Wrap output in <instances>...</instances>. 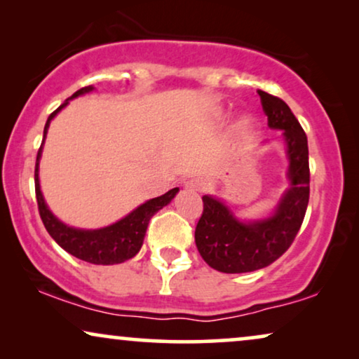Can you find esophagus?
Listing matches in <instances>:
<instances>
[{
  "instance_id": "esophagus-1",
  "label": "esophagus",
  "mask_w": 359,
  "mask_h": 359,
  "mask_svg": "<svg viewBox=\"0 0 359 359\" xmlns=\"http://www.w3.org/2000/svg\"><path fill=\"white\" fill-rule=\"evenodd\" d=\"M186 186H188V188H191V189L203 191L204 183H203V181H199V180H189V181H186Z\"/></svg>"
}]
</instances>
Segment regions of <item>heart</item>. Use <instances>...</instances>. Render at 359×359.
Listing matches in <instances>:
<instances>
[{
	"label": "heart",
	"instance_id": "1",
	"mask_svg": "<svg viewBox=\"0 0 359 359\" xmlns=\"http://www.w3.org/2000/svg\"><path fill=\"white\" fill-rule=\"evenodd\" d=\"M245 127H248V122H245Z\"/></svg>",
	"mask_w": 359,
	"mask_h": 359
}]
</instances>
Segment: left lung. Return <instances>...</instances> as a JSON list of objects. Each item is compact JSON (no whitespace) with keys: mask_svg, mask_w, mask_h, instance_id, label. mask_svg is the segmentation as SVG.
<instances>
[{"mask_svg":"<svg viewBox=\"0 0 359 359\" xmlns=\"http://www.w3.org/2000/svg\"><path fill=\"white\" fill-rule=\"evenodd\" d=\"M268 126L281 129L287 145L291 189L284 194L273 217L242 224L217 199L204 196L203 214L194 232L196 247L210 268L222 273H248L264 268L291 247L309 204L307 135L281 97L258 91Z\"/></svg>","mask_w":359,"mask_h":359,"instance_id":"1","label":"left lung"}]
</instances>
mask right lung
<instances>
[{"label": "right lung", "instance_id": "1", "mask_svg": "<svg viewBox=\"0 0 359 359\" xmlns=\"http://www.w3.org/2000/svg\"><path fill=\"white\" fill-rule=\"evenodd\" d=\"M93 86H85L76 93H73L72 97H76L83 95V93L91 91ZM68 101L52 112L48 116L43 127V139H46L48 124L55 117L58 111L63 106H67ZM42 145L37 151V160H36V173H34V180H36V199H37V208L39 214L43 225H46L47 232L50 233V237L60 245V247L68 252L73 257L83 259L86 263L93 264H116L122 263L126 259H130L139 253V250L144 243V237L149 227V222L151 215L158 212L161 208H165L171 199L175 198V194L178 193V188L170 189L168 193H165L160 198L147 201L145 204H142L140 208H137L134 212H130L127 217H124L119 222L109 225V227L100 229V230H80V229H72L67 227L65 224H62L60 220L53 217V214L47 209L46 203H43L41 186H39V158H41Z\"/></svg>", "mask_w": 359, "mask_h": 359}]
</instances>
